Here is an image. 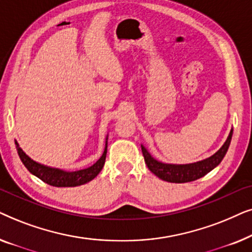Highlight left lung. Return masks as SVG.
Returning a JSON list of instances; mask_svg holds the SVG:
<instances>
[{
	"label": "left lung",
	"instance_id": "obj_1",
	"mask_svg": "<svg viewBox=\"0 0 252 252\" xmlns=\"http://www.w3.org/2000/svg\"><path fill=\"white\" fill-rule=\"evenodd\" d=\"M232 135L233 128L230 129L229 135L225 141V143L222 144V147L216 154H213L209 158H205V159L190 164L161 163V161L155 159L142 144H141V149H142L144 161H146L148 168L156 177L164 181L173 182V184H185V182L195 181L199 178L204 177L205 174H208L209 172H211L213 168L221 163V160L223 159V157H225L227 150L229 148Z\"/></svg>",
	"mask_w": 252,
	"mask_h": 252
}]
</instances>
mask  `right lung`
<instances>
[{
  "mask_svg": "<svg viewBox=\"0 0 252 252\" xmlns=\"http://www.w3.org/2000/svg\"><path fill=\"white\" fill-rule=\"evenodd\" d=\"M15 143L19 158L22 159L23 164L25 165L27 170L33 175L39 178L40 180H42L50 186H54V187H77V186L85 185L92 181L93 179L97 177V174L102 171L103 166H104L106 151H108V136H106L104 151H103L102 156L99 157V159L96 163L87 168H84V170L67 172L37 163V161L33 160L32 158L24 153V150L19 147L17 141H15Z\"/></svg>",
  "mask_w": 252,
  "mask_h": 252,
  "instance_id": "obj_1",
  "label": "right lung"
}]
</instances>
